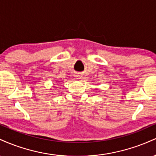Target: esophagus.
I'll return each instance as SVG.
<instances>
[{
  "mask_svg": "<svg viewBox=\"0 0 156 156\" xmlns=\"http://www.w3.org/2000/svg\"><path fill=\"white\" fill-rule=\"evenodd\" d=\"M76 77H77V78H78V79H81V78H83V76H82V75L78 74V75H77Z\"/></svg>",
  "mask_w": 156,
  "mask_h": 156,
  "instance_id": "34e87169",
  "label": "esophagus"
}]
</instances>
